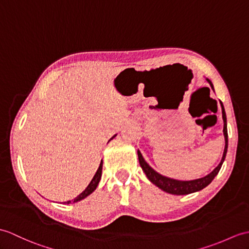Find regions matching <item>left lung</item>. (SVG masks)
Here are the masks:
<instances>
[{"label":"left lung","mask_w":249,"mask_h":249,"mask_svg":"<svg viewBox=\"0 0 249 249\" xmlns=\"http://www.w3.org/2000/svg\"><path fill=\"white\" fill-rule=\"evenodd\" d=\"M207 82L210 84L211 88L213 89V85L210 82L209 79L207 78ZM222 105V113H223V120H224V137H225V149H224V154H223V158L222 161L219 162V164L213 170L209 175H207L203 178L199 179H195V180H190V181H180V180H175V179L172 178H167L165 176L160 175L159 173L154 171L151 166H149L146 161L143 159L141 153L138 151V157H139V162H140V165L142 167L143 172L145 173V175L147 178L151 180L154 184H156L158 188L161 190L165 191L167 193L174 194V195H184V194H190L193 192H197V191L206 188L208 184H209L214 177L217 175V173L219 172L222 167V164L225 160V157H226L227 154V148H228V134H227V122H226V113H225V109L223 104Z\"/></svg>","instance_id":"8db88e82"}]
</instances>
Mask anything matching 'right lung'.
<instances>
[{"mask_svg":"<svg viewBox=\"0 0 249 249\" xmlns=\"http://www.w3.org/2000/svg\"><path fill=\"white\" fill-rule=\"evenodd\" d=\"M113 137H114V136H113ZM113 137H112V138H113ZM112 138H111V139H112ZM102 169H103V163H101L100 166H98V169H97V171H96V173H95V175L93 176V178H92V180H91V182L88 184V187H87V188L85 189V191H83V192L80 193L76 198H74V199L72 200L73 203H76V201H79V200H82V199L86 198L87 196L90 195V194H91L92 192H93V191L96 189L98 182H100V180H101ZM70 203H71V200L66 201V204H70Z\"/></svg>","mask_w":249,"mask_h":249,"instance_id":"right-lung-1","label":"right lung"}]
</instances>
